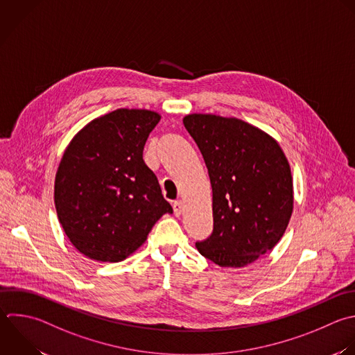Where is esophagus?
I'll return each mask as SVG.
<instances>
[{"instance_id": "34e87169", "label": "esophagus", "mask_w": 355, "mask_h": 355, "mask_svg": "<svg viewBox=\"0 0 355 355\" xmlns=\"http://www.w3.org/2000/svg\"><path fill=\"white\" fill-rule=\"evenodd\" d=\"M183 209H184V204L180 200L173 202V212L176 216H180L183 214Z\"/></svg>"}]
</instances>
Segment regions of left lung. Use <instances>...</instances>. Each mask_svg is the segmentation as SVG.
Here are the masks:
<instances>
[{"mask_svg": "<svg viewBox=\"0 0 355 355\" xmlns=\"http://www.w3.org/2000/svg\"><path fill=\"white\" fill-rule=\"evenodd\" d=\"M205 161L212 187L214 232L196 243L222 268H244L270 251L293 214V178L280 144L233 116L183 118Z\"/></svg>", "mask_w": 355, "mask_h": 355, "instance_id": "left-lung-1", "label": "left lung"}]
</instances>
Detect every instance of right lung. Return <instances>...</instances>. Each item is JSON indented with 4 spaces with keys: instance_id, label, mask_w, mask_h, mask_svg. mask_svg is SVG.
I'll return each instance as SVG.
<instances>
[{
    "instance_id": "obj_1",
    "label": "right lung",
    "mask_w": 355,
    "mask_h": 355,
    "mask_svg": "<svg viewBox=\"0 0 355 355\" xmlns=\"http://www.w3.org/2000/svg\"><path fill=\"white\" fill-rule=\"evenodd\" d=\"M161 115L119 108L90 121L64 151L54 183L60 223L90 259L119 262L147 240L173 209L143 150Z\"/></svg>"
}]
</instances>
